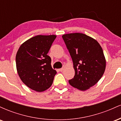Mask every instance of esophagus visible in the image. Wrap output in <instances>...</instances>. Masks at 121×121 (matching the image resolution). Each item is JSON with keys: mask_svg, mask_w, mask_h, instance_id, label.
Returning <instances> with one entry per match:
<instances>
[{"mask_svg": "<svg viewBox=\"0 0 121 121\" xmlns=\"http://www.w3.org/2000/svg\"><path fill=\"white\" fill-rule=\"evenodd\" d=\"M64 69H65V66H64V65H63V66H62V68L60 69L59 70H60V72H62L64 70Z\"/></svg>", "mask_w": 121, "mask_h": 121, "instance_id": "esophagus-1", "label": "esophagus"}]
</instances>
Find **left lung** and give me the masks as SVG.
I'll return each instance as SVG.
<instances>
[{"instance_id":"left-lung-1","label":"left lung","mask_w":121,"mask_h":121,"mask_svg":"<svg viewBox=\"0 0 121 121\" xmlns=\"http://www.w3.org/2000/svg\"><path fill=\"white\" fill-rule=\"evenodd\" d=\"M62 37L75 70L74 77L69 80V83L75 88L86 91L103 76L106 68L103 50L97 40L84 34H65Z\"/></svg>"}]
</instances>
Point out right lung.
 Returning a JSON list of instances; mask_svg holds the SVG:
<instances>
[{"instance_id":"add662e5","label":"right lung","mask_w":121,"mask_h":121,"mask_svg":"<svg viewBox=\"0 0 121 121\" xmlns=\"http://www.w3.org/2000/svg\"><path fill=\"white\" fill-rule=\"evenodd\" d=\"M56 35H37L20 45L16 56V69L23 82L41 92L52 85L57 72L47 55Z\"/></svg>"}]
</instances>
